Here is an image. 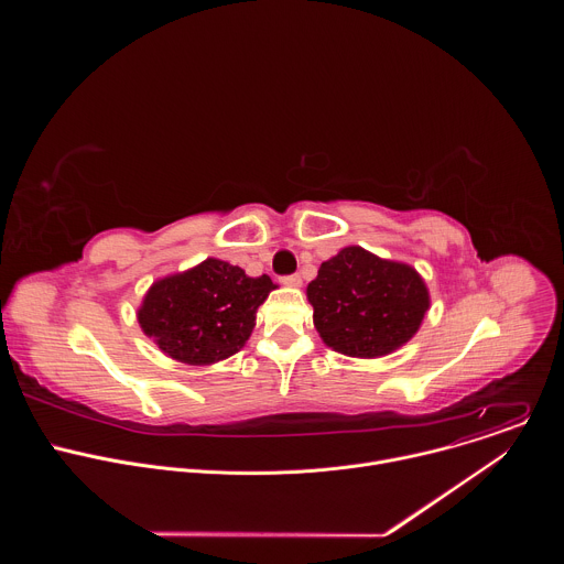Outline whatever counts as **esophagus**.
<instances>
[{
  "label": "esophagus",
  "instance_id": "34e87169",
  "mask_svg": "<svg viewBox=\"0 0 564 564\" xmlns=\"http://www.w3.org/2000/svg\"><path fill=\"white\" fill-rule=\"evenodd\" d=\"M281 283H283L285 288H299V285H301V276H299V274H290V276H283Z\"/></svg>",
  "mask_w": 564,
  "mask_h": 564
}]
</instances>
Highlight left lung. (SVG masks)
<instances>
[{
  "instance_id": "1",
  "label": "left lung",
  "mask_w": 564,
  "mask_h": 564,
  "mask_svg": "<svg viewBox=\"0 0 564 564\" xmlns=\"http://www.w3.org/2000/svg\"><path fill=\"white\" fill-rule=\"evenodd\" d=\"M305 294L318 337L335 352L359 359L386 357L409 344L431 307L429 288L413 265L359 246L321 263Z\"/></svg>"
}]
</instances>
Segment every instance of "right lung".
<instances>
[{"mask_svg":"<svg viewBox=\"0 0 564 564\" xmlns=\"http://www.w3.org/2000/svg\"><path fill=\"white\" fill-rule=\"evenodd\" d=\"M276 290L268 274L220 259L151 283L138 307L142 333L167 357L189 366H212L236 355L257 326V310Z\"/></svg>","mask_w":564,"mask_h":564,"instance_id":"right-lung-1","label":"right lung"}]
</instances>
